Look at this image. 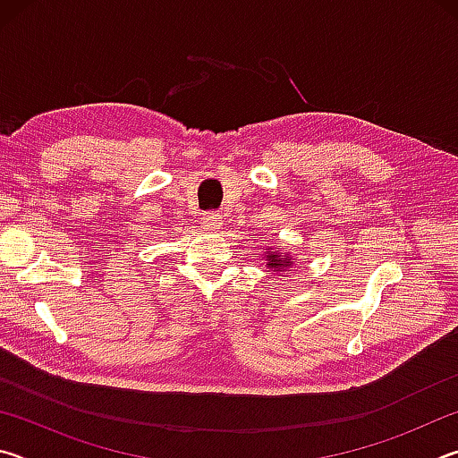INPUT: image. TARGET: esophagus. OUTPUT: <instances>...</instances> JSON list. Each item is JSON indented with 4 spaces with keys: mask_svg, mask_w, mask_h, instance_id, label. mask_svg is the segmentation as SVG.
Instances as JSON below:
<instances>
[{
    "mask_svg": "<svg viewBox=\"0 0 458 458\" xmlns=\"http://www.w3.org/2000/svg\"><path fill=\"white\" fill-rule=\"evenodd\" d=\"M199 224H201V228H206V230H220L224 220L218 214H204L199 218Z\"/></svg>",
    "mask_w": 458,
    "mask_h": 458,
    "instance_id": "obj_1",
    "label": "esophagus"
}]
</instances>
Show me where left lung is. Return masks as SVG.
Instances as JSON below:
<instances>
[{
	"mask_svg": "<svg viewBox=\"0 0 458 458\" xmlns=\"http://www.w3.org/2000/svg\"><path fill=\"white\" fill-rule=\"evenodd\" d=\"M284 254L283 252H273V250H267V267L268 268H273L275 273L278 270V273H281V270H286L289 268L291 265H293V260H291V257H286V259H283Z\"/></svg>",
	"mask_w": 458,
	"mask_h": 458,
	"instance_id": "left-lung-1",
	"label": "left lung"
}]
</instances>
